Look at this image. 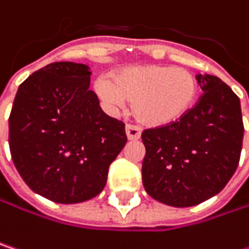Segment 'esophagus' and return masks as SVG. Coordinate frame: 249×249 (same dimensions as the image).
Wrapping results in <instances>:
<instances>
[{
  "instance_id": "1",
  "label": "esophagus",
  "mask_w": 249,
  "mask_h": 249,
  "mask_svg": "<svg viewBox=\"0 0 249 249\" xmlns=\"http://www.w3.org/2000/svg\"><path fill=\"white\" fill-rule=\"evenodd\" d=\"M125 132H126V137L128 140H138L140 135H141V129L140 126L132 124H128L125 126Z\"/></svg>"
}]
</instances>
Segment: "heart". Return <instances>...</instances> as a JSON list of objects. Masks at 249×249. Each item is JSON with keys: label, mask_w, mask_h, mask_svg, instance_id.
Returning <instances> with one entry per match:
<instances>
[{"label": "heart", "mask_w": 249, "mask_h": 249, "mask_svg": "<svg viewBox=\"0 0 249 249\" xmlns=\"http://www.w3.org/2000/svg\"><path fill=\"white\" fill-rule=\"evenodd\" d=\"M95 93L111 109L132 102V114L145 125L160 126L181 118L197 98V80L184 68L160 65L129 66L117 71L112 80H95Z\"/></svg>", "instance_id": "obj_1"}]
</instances>
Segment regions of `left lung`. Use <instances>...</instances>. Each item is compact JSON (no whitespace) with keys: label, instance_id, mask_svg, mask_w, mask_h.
I'll list each match as a JSON object with an SVG mask.
<instances>
[{"label":"left lung","instance_id":"obj_1","mask_svg":"<svg viewBox=\"0 0 249 249\" xmlns=\"http://www.w3.org/2000/svg\"><path fill=\"white\" fill-rule=\"evenodd\" d=\"M196 79L203 93L195 107L177 121L141 134L144 189L174 208L195 206L218 195L235 173L242 150L239 98L216 76Z\"/></svg>","mask_w":249,"mask_h":249}]
</instances>
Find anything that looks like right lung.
Wrapping results in <instances>:
<instances>
[{
    "instance_id": "add662e5",
    "label": "right lung",
    "mask_w": 249,
    "mask_h": 249,
    "mask_svg": "<svg viewBox=\"0 0 249 249\" xmlns=\"http://www.w3.org/2000/svg\"><path fill=\"white\" fill-rule=\"evenodd\" d=\"M86 65L54 62L20 85L8 118L11 159L25 184L57 203L98 196L126 142L89 90Z\"/></svg>"
}]
</instances>
